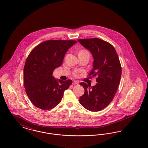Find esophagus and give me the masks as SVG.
Segmentation results:
<instances>
[{
	"mask_svg": "<svg viewBox=\"0 0 148 148\" xmlns=\"http://www.w3.org/2000/svg\"><path fill=\"white\" fill-rule=\"evenodd\" d=\"M73 85H77V84H79V83H78V82H77V81L74 80V81L73 82Z\"/></svg>",
	"mask_w": 148,
	"mask_h": 148,
	"instance_id": "34e87169",
	"label": "esophagus"
}]
</instances>
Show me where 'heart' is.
Here are the masks:
<instances>
[{"mask_svg": "<svg viewBox=\"0 0 148 148\" xmlns=\"http://www.w3.org/2000/svg\"><path fill=\"white\" fill-rule=\"evenodd\" d=\"M80 53H83V54H85L90 55L89 52L88 51V50H87V49H83V50H82V51L80 52ZM74 76H75V77H77V76L78 75V72H77V71H75V72H74Z\"/></svg>", "mask_w": 148, "mask_h": 148, "instance_id": "heart-1", "label": "heart"}]
</instances>
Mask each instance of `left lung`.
I'll return each instance as SVG.
<instances>
[{
  "instance_id": "left-lung-1",
  "label": "left lung",
  "mask_w": 148,
  "mask_h": 148,
  "mask_svg": "<svg viewBox=\"0 0 148 148\" xmlns=\"http://www.w3.org/2000/svg\"><path fill=\"white\" fill-rule=\"evenodd\" d=\"M77 41L91 52L94 57L93 69L88 77H96L95 86L80 83L85 89L80 97V103L88 110L100 111L112 101L120 83L122 68L114 47L97 38L79 39Z\"/></svg>"
}]
</instances>
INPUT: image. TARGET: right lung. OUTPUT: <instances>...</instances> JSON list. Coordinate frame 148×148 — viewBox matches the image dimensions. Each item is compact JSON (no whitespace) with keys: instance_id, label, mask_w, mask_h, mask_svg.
Segmentation results:
<instances>
[{"instance_id":"1","label":"right lung","mask_w":148,"mask_h":148,"mask_svg":"<svg viewBox=\"0 0 148 148\" xmlns=\"http://www.w3.org/2000/svg\"><path fill=\"white\" fill-rule=\"evenodd\" d=\"M75 40H48L36 46L28 56L24 68V84L26 94L36 107L49 110L58 105L71 80H57L54 69L62 64L68 49Z\"/></svg>"}]
</instances>
